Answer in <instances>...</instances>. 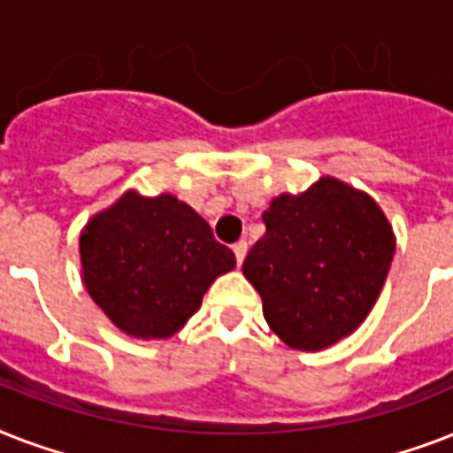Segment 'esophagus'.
Instances as JSON below:
<instances>
[{"instance_id": "esophagus-1", "label": "esophagus", "mask_w": 453, "mask_h": 453, "mask_svg": "<svg viewBox=\"0 0 453 453\" xmlns=\"http://www.w3.org/2000/svg\"><path fill=\"white\" fill-rule=\"evenodd\" d=\"M247 242H237V244H234L233 247V251H234V258H237V265H242V263H244V256H247Z\"/></svg>"}]
</instances>
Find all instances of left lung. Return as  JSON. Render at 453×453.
Wrapping results in <instances>:
<instances>
[{"mask_svg": "<svg viewBox=\"0 0 453 453\" xmlns=\"http://www.w3.org/2000/svg\"><path fill=\"white\" fill-rule=\"evenodd\" d=\"M265 234L244 258L270 329L296 350L352 334L379 298L395 256L393 227L365 192L319 178L263 211Z\"/></svg>", "mask_w": 453, "mask_h": 453, "instance_id": "8db88e82", "label": "left lung"}]
</instances>
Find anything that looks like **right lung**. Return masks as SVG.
<instances>
[{
	"label": "right lung",
	"instance_id": "obj_1",
	"mask_svg": "<svg viewBox=\"0 0 453 453\" xmlns=\"http://www.w3.org/2000/svg\"><path fill=\"white\" fill-rule=\"evenodd\" d=\"M84 284L96 305L136 338L173 336L234 254L173 195H124L80 237Z\"/></svg>",
	"mask_w": 453,
	"mask_h": 453
}]
</instances>
